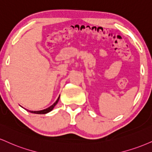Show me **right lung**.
<instances>
[{"instance_id": "right-lung-1", "label": "right lung", "mask_w": 152, "mask_h": 152, "mask_svg": "<svg viewBox=\"0 0 152 152\" xmlns=\"http://www.w3.org/2000/svg\"><path fill=\"white\" fill-rule=\"evenodd\" d=\"M59 97H60V96H58V99L56 100V101L55 102V103L53 104L52 105H51L50 107H49L48 108H46V109H45V110H39V111H30V112L32 113H35V114H46V113L50 112V111H52V110H53V108H54V106H55V105H56V104H57L58 100H59Z\"/></svg>"}]
</instances>
